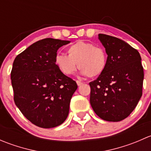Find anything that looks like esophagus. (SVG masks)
<instances>
[{"label":"esophagus","mask_w":151,"mask_h":151,"mask_svg":"<svg viewBox=\"0 0 151 151\" xmlns=\"http://www.w3.org/2000/svg\"><path fill=\"white\" fill-rule=\"evenodd\" d=\"M76 82H77V85H78V86H80V85H82L83 84V83H82L81 81H80V80H77Z\"/></svg>","instance_id":"obj_1"}]
</instances>
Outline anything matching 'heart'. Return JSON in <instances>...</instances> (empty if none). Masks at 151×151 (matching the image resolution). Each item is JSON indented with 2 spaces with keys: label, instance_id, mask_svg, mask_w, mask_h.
Here are the masks:
<instances>
[{
  "label": "heart",
  "instance_id": "obj_1",
  "mask_svg": "<svg viewBox=\"0 0 151 151\" xmlns=\"http://www.w3.org/2000/svg\"><path fill=\"white\" fill-rule=\"evenodd\" d=\"M68 55L58 54L55 58L56 66L66 75H71L77 68L81 74L95 77L102 74L106 66L105 52L91 42L78 41L68 48Z\"/></svg>",
  "mask_w": 151,
  "mask_h": 151
}]
</instances>
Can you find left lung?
<instances>
[{
  "mask_svg": "<svg viewBox=\"0 0 151 151\" xmlns=\"http://www.w3.org/2000/svg\"><path fill=\"white\" fill-rule=\"evenodd\" d=\"M99 39L108 56L104 71L89 83L90 103L101 119L118 122L132 113L142 95L141 57L136 49L118 38L100 33Z\"/></svg>",
  "mask_w": 151,
  "mask_h": 151,
  "instance_id": "obj_1",
  "label": "left lung"
}]
</instances>
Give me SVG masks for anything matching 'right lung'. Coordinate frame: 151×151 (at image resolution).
Instances as JSON below:
<instances>
[{
	"instance_id": "right-lung-1",
	"label": "right lung",
	"mask_w": 151,
	"mask_h": 151,
	"mask_svg": "<svg viewBox=\"0 0 151 151\" xmlns=\"http://www.w3.org/2000/svg\"><path fill=\"white\" fill-rule=\"evenodd\" d=\"M69 42L42 39L14 60L11 71L14 101L22 115L39 127H56L68 117L77 85L58 68L55 58L58 50Z\"/></svg>"
}]
</instances>
